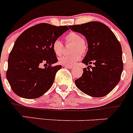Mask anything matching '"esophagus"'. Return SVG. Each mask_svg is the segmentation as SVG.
Here are the masks:
<instances>
[{"instance_id": "34e87169", "label": "esophagus", "mask_w": 133, "mask_h": 133, "mask_svg": "<svg viewBox=\"0 0 133 133\" xmlns=\"http://www.w3.org/2000/svg\"><path fill=\"white\" fill-rule=\"evenodd\" d=\"M63 66L68 68V69H71V68H73V66H71V65H63Z\"/></svg>"}]
</instances>
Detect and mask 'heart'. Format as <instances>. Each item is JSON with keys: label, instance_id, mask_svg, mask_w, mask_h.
<instances>
[{"label": "heart", "instance_id": "b5f03b06", "mask_svg": "<svg viewBox=\"0 0 133 133\" xmlns=\"http://www.w3.org/2000/svg\"><path fill=\"white\" fill-rule=\"evenodd\" d=\"M67 44H73L71 48L72 55H63L59 57L58 62L64 65H73L77 62L82 57V53L85 54L88 49V44L80 34L76 32H69L64 37ZM64 46L63 43L59 39H56L52 44V49L55 54L60 56L64 51Z\"/></svg>", "mask_w": 133, "mask_h": 133}]
</instances>
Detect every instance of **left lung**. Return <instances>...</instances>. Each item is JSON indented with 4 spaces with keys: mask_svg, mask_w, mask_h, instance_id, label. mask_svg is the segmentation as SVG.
I'll return each mask as SVG.
<instances>
[{
    "mask_svg": "<svg viewBox=\"0 0 133 133\" xmlns=\"http://www.w3.org/2000/svg\"><path fill=\"white\" fill-rule=\"evenodd\" d=\"M69 28L88 41V51L82 63L95 65H89L91 70L84 68L81 77L75 81L76 87L91 96H105L118 84L124 68L120 42L106 25L97 21Z\"/></svg>",
    "mask_w": 133,
    "mask_h": 133,
    "instance_id": "left-lung-1",
    "label": "left lung"
}]
</instances>
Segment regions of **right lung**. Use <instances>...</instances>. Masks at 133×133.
I'll list each match as a JSON object with an SVG mask.
<instances>
[{"label": "right lung", "instance_id": "add662e5", "mask_svg": "<svg viewBox=\"0 0 133 133\" xmlns=\"http://www.w3.org/2000/svg\"><path fill=\"white\" fill-rule=\"evenodd\" d=\"M69 29L41 23L25 30L17 39L9 53L6 77L13 91L21 97L37 98L52 86L62 65L52 49L55 40ZM46 65L44 69L40 65Z\"/></svg>", "mask_w": 133, "mask_h": 133}]
</instances>
